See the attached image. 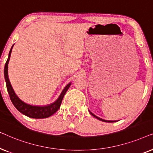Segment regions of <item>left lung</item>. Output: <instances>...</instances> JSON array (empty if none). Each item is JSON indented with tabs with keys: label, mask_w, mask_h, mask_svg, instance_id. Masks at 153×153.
Returning <instances> with one entry per match:
<instances>
[{
	"label": "left lung",
	"mask_w": 153,
	"mask_h": 153,
	"mask_svg": "<svg viewBox=\"0 0 153 153\" xmlns=\"http://www.w3.org/2000/svg\"><path fill=\"white\" fill-rule=\"evenodd\" d=\"M90 113H91V114L92 115V116L95 117V118H96L97 119H98V120H101V121H103V122H106V123H114V122H116V121H114V120H104V119H102V118H99V117L96 116L95 115H94L92 112L90 111Z\"/></svg>",
	"instance_id": "1"
}]
</instances>
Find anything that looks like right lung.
<instances>
[{
	"label": "right lung",
	"mask_w": 153,
	"mask_h": 153,
	"mask_svg": "<svg viewBox=\"0 0 153 153\" xmlns=\"http://www.w3.org/2000/svg\"><path fill=\"white\" fill-rule=\"evenodd\" d=\"M14 46V45H13ZM12 46L11 49H10L9 56L7 61L5 62V69H4V76H5V79L6 82V86H7V92L9 93L10 100L12 102V104H14V106H15L16 109L19 111H20L22 114L26 115V116L30 117V118H46L48 117L51 116V115H53L54 113H56L58 110V108H60V104H61L62 100L63 99V97L65 94L66 93L67 91H68L69 88H70L71 83H70L69 84L66 85V87L63 89V91H62L61 94L58 97V99L56 100L55 102H53V104H50L48 106H31L29 104H27L25 102H22L19 98L14 93L13 88H12L11 84L9 81V78H8V73H7V68H8V62H9L10 57L11 55V52Z\"/></svg>",
	"instance_id": "1"
}]
</instances>
